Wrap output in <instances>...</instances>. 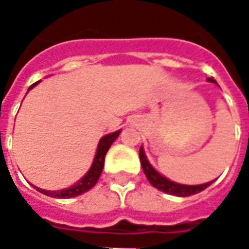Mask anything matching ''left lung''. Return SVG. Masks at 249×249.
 Wrapping results in <instances>:
<instances>
[{"instance_id":"left-lung-1","label":"left lung","mask_w":249,"mask_h":249,"mask_svg":"<svg viewBox=\"0 0 249 249\" xmlns=\"http://www.w3.org/2000/svg\"><path fill=\"white\" fill-rule=\"evenodd\" d=\"M210 82H216L213 78H208ZM139 159H141V164L142 168H143V172L146 178L149 179L151 186H154L156 189H159L161 192L168 194H172V196H178V197H189V196H193V194H197L202 192L204 189H207L212 182H208V183L204 184H180V183H175L172 180L167 179L165 176H162L161 174H159L154 168L151 167L149 160L146 159L144 156V151L141 147L139 150Z\"/></svg>"}]
</instances>
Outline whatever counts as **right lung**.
Returning a JSON list of instances; mask_svg holds the SVG:
<instances>
[{"label":"right lung","instance_id":"right-lung-1","mask_svg":"<svg viewBox=\"0 0 249 249\" xmlns=\"http://www.w3.org/2000/svg\"><path fill=\"white\" fill-rule=\"evenodd\" d=\"M38 82L33 84L29 90L36 87ZM121 131H116L113 133H108L106 136H103L98 144V150H96V156L93 159V162L90 165L89 171L82 176L81 179L77 182L75 184H73L71 187H67V189H63V190H57V192H49V190H44V189H39V187H36L38 190L39 193L45 194V196H49V197H53V198H71V197H77L80 194L88 192L89 189H92L96 182L100 178V174L103 171V165H105V157H106V153L110 149V146L113 144V142L116 141L118 138Z\"/></svg>","mask_w":249,"mask_h":249}]
</instances>
